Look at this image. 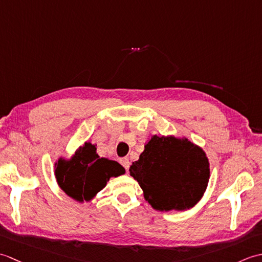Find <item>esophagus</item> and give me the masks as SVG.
<instances>
[{
    "label": "esophagus",
    "instance_id": "obj_1",
    "mask_svg": "<svg viewBox=\"0 0 262 262\" xmlns=\"http://www.w3.org/2000/svg\"><path fill=\"white\" fill-rule=\"evenodd\" d=\"M120 164L124 166L126 170H128V168H129L130 162H129V160H128V158H122V159H120Z\"/></svg>",
    "mask_w": 262,
    "mask_h": 262
}]
</instances>
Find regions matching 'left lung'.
I'll use <instances>...</instances> for the list:
<instances>
[{"instance_id":"1","label":"left lung","mask_w":262,"mask_h":262,"mask_svg":"<svg viewBox=\"0 0 262 262\" xmlns=\"http://www.w3.org/2000/svg\"><path fill=\"white\" fill-rule=\"evenodd\" d=\"M129 174L152 208L183 211L203 198L210 169L204 149L187 137L153 135L130 165Z\"/></svg>"}]
</instances>
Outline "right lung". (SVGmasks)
<instances>
[{"label": "right lung", "instance_id": "obj_1", "mask_svg": "<svg viewBox=\"0 0 262 262\" xmlns=\"http://www.w3.org/2000/svg\"><path fill=\"white\" fill-rule=\"evenodd\" d=\"M96 146L84 142L70 159L60 157L55 162L54 173L58 187L77 203L91 202L110 178L125 174V169L118 162L100 158Z\"/></svg>", "mask_w": 262, "mask_h": 262}]
</instances>
